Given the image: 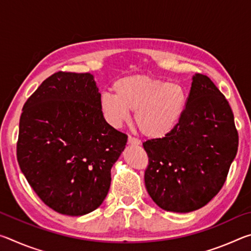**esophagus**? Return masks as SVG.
<instances>
[{
    "mask_svg": "<svg viewBox=\"0 0 251 251\" xmlns=\"http://www.w3.org/2000/svg\"><path fill=\"white\" fill-rule=\"evenodd\" d=\"M128 144L129 145H133V146H138L139 144H141V141L137 138L133 137V136H128Z\"/></svg>",
    "mask_w": 251,
    "mask_h": 251,
    "instance_id": "1",
    "label": "esophagus"
}]
</instances>
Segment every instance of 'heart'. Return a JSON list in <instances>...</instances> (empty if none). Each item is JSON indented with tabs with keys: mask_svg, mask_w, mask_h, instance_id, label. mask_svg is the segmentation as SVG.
<instances>
[{
	"mask_svg": "<svg viewBox=\"0 0 251 251\" xmlns=\"http://www.w3.org/2000/svg\"><path fill=\"white\" fill-rule=\"evenodd\" d=\"M115 94L100 95V108L109 125L121 127L135 110V123L146 137L161 138L176 128L182 118L187 96L177 83L146 75H130L114 84Z\"/></svg>",
	"mask_w": 251,
	"mask_h": 251,
	"instance_id": "heart-1",
	"label": "heart"
}]
</instances>
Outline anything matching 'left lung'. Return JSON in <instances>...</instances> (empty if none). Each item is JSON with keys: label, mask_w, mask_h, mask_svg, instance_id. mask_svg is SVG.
<instances>
[{"label": "left lung", "mask_w": 251, "mask_h": 251, "mask_svg": "<svg viewBox=\"0 0 251 251\" xmlns=\"http://www.w3.org/2000/svg\"><path fill=\"white\" fill-rule=\"evenodd\" d=\"M148 155L145 186L161 209L190 212L222 189L238 150L227 100L202 74H195L184 115L163 138L143 143Z\"/></svg>", "instance_id": "left-lung-1"}]
</instances>
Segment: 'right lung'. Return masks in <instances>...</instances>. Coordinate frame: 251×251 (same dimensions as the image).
Returning a JSON list of instances; mask_svg holds the SVG:
<instances>
[{"label":"right lung","instance_id":"obj_1","mask_svg":"<svg viewBox=\"0 0 251 251\" xmlns=\"http://www.w3.org/2000/svg\"><path fill=\"white\" fill-rule=\"evenodd\" d=\"M100 99L92 74L57 72L23 106L20 168L42 201L59 214L83 216L101 205L110 169L127 143V135L105 121Z\"/></svg>","mask_w":251,"mask_h":251}]
</instances>
